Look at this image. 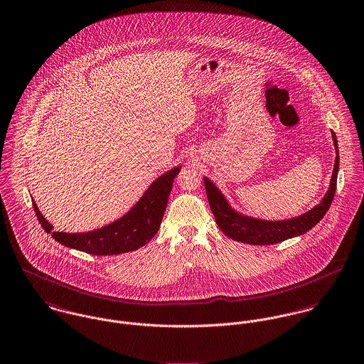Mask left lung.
<instances>
[{
    "mask_svg": "<svg viewBox=\"0 0 364 364\" xmlns=\"http://www.w3.org/2000/svg\"><path fill=\"white\" fill-rule=\"evenodd\" d=\"M332 141L335 146V163L329 181L328 191L325 193L323 200L314 208L307 210L303 215L283 219V220H265L259 218H252L236 210L223 193L203 176V184L208 196L209 206L215 216V220L219 229L232 240L254 244V245H267L284 242L307 233L313 229L321 219L331 206L336 190V178L339 171V151L336 135L332 132Z\"/></svg>",
    "mask_w": 364,
    "mask_h": 364,
    "instance_id": "left-lung-1",
    "label": "left lung"
}]
</instances>
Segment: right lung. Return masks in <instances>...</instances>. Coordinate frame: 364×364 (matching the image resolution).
I'll use <instances>...</instances> for the list:
<instances>
[{
  "label": "right lung",
  "instance_id": "obj_1",
  "mask_svg": "<svg viewBox=\"0 0 364 364\" xmlns=\"http://www.w3.org/2000/svg\"><path fill=\"white\" fill-rule=\"evenodd\" d=\"M180 170L181 166H176L163 173L154 180L144 196L125 215L110 225L92 232H53V225L41 215L35 201L33 208L41 228L47 233H51L55 242L92 255L124 254L141 248L155 237L162 223L173 181Z\"/></svg>",
  "mask_w": 364,
  "mask_h": 364
}]
</instances>
